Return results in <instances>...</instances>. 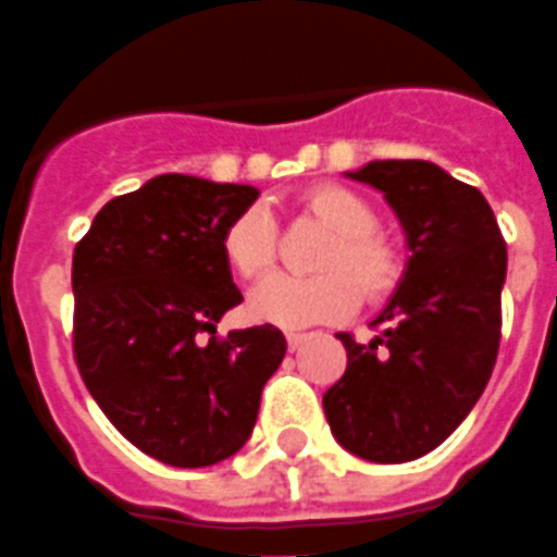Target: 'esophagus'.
Segmentation results:
<instances>
[{
	"instance_id": "1",
	"label": "esophagus",
	"mask_w": 557,
	"mask_h": 557,
	"mask_svg": "<svg viewBox=\"0 0 557 557\" xmlns=\"http://www.w3.org/2000/svg\"><path fill=\"white\" fill-rule=\"evenodd\" d=\"M286 343H289V349H301L304 343H307V334H301V331H289V334H286Z\"/></svg>"
}]
</instances>
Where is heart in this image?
<instances>
[{
  "mask_svg": "<svg viewBox=\"0 0 557 557\" xmlns=\"http://www.w3.org/2000/svg\"><path fill=\"white\" fill-rule=\"evenodd\" d=\"M307 211L337 235L331 238L315 277L265 280L250 295L256 319L280 327L337 322L358 307V286L370 301H382L399 280V256L375 230V211L358 190L322 184L304 196ZM223 259L244 280H262L277 259V230L265 206L244 208L223 232Z\"/></svg>",
  "mask_w": 557,
  "mask_h": 557,
  "instance_id": "b5f03b06",
  "label": "heart"
}]
</instances>
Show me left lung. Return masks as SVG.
<instances>
[{"label": "left lung", "instance_id": "8db88e82", "mask_svg": "<svg viewBox=\"0 0 557 557\" xmlns=\"http://www.w3.org/2000/svg\"><path fill=\"white\" fill-rule=\"evenodd\" d=\"M346 175L385 196L409 259L375 315L382 334H337L349 363L322 406L349 454L394 466L435 450L490 382L507 247L478 187L430 160H370Z\"/></svg>", "mask_w": 557, "mask_h": 557}]
</instances>
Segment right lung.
<instances>
[{"mask_svg":"<svg viewBox=\"0 0 557 557\" xmlns=\"http://www.w3.org/2000/svg\"><path fill=\"white\" fill-rule=\"evenodd\" d=\"M256 199L253 184L166 172L110 199L74 250L79 375L115 430L166 466L238 454L286 355L274 325L218 334L242 304L223 232Z\"/></svg>","mask_w":557,"mask_h":557,"instance_id":"add662e5","label":"right lung"}]
</instances>
